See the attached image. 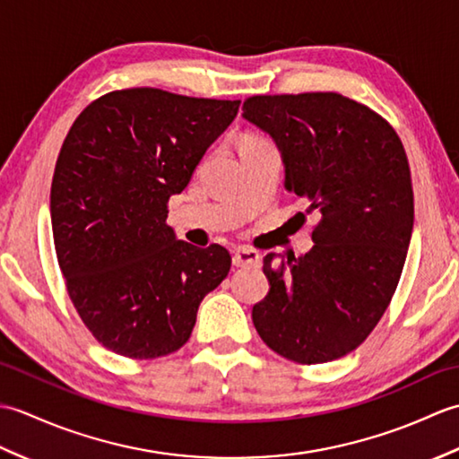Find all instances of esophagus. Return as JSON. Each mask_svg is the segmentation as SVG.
<instances>
[{"label": "esophagus", "mask_w": 459, "mask_h": 459, "mask_svg": "<svg viewBox=\"0 0 459 459\" xmlns=\"http://www.w3.org/2000/svg\"><path fill=\"white\" fill-rule=\"evenodd\" d=\"M232 264L238 268H248V266H258L260 264V255L252 248H237L232 252Z\"/></svg>", "instance_id": "34e87169"}]
</instances>
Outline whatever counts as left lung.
Returning a JSON list of instances; mask_svg holds the SVG:
<instances>
[{"label": "left lung", "mask_w": 459, "mask_h": 459, "mask_svg": "<svg viewBox=\"0 0 459 459\" xmlns=\"http://www.w3.org/2000/svg\"><path fill=\"white\" fill-rule=\"evenodd\" d=\"M242 118L276 142L286 189L321 212L304 256H264L270 291L252 321L294 363L335 360L368 337L403 274L414 224L403 142L383 116L337 92L250 96Z\"/></svg>", "instance_id": "8db88e82"}]
</instances>
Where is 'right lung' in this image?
I'll return each mask as SVG.
<instances>
[{
	"label": "right lung",
	"mask_w": 459,
	"mask_h": 459,
	"mask_svg": "<svg viewBox=\"0 0 459 459\" xmlns=\"http://www.w3.org/2000/svg\"><path fill=\"white\" fill-rule=\"evenodd\" d=\"M238 106L143 86L100 96L68 130L51 185L56 260L82 324L114 353H175L227 278V248L191 247L165 221Z\"/></svg>",
	"instance_id": "right-lung-1"
}]
</instances>
